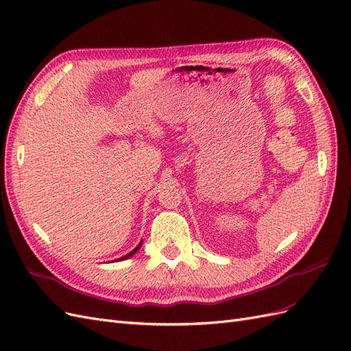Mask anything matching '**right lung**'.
Wrapping results in <instances>:
<instances>
[{"mask_svg":"<svg viewBox=\"0 0 351 351\" xmlns=\"http://www.w3.org/2000/svg\"><path fill=\"white\" fill-rule=\"evenodd\" d=\"M142 243H143V241L141 240V243H139V244H137V246H136V247H134V249H133V250H132L130 253H127V254H124V256L119 258V259H117V261H125V259H129V258H132V256H133V254H134V253H136L137 250H139V249L142 247Z\"/></svg>","mask_w":351,"mask_h":351,"instance_id":"add662e5","label":"right lung"}]
</instances>
